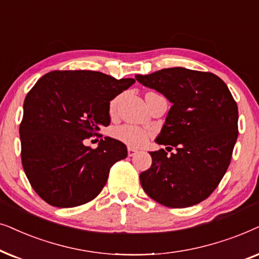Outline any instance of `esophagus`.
I'll return each instance as SVG.
<instances>
[{"mask_svg":"<svg viewBox=\"0 0 259 259\" xmlns=\"http://www.w3.org/2000/svg\"><path fill=\"white\" fill-rule=\"evenodd\" d=\"M137 153H139V151H137L136 149H134V148H127V155H129L130 157L135 156Z\"/></svg>","mask_w":259,"mask_h":259,"instance_id":"esophagus-1","label":"esophagus"}]
</instances>
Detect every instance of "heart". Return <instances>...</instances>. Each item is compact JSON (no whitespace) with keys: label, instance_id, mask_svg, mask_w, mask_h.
Wrapping results in <instances>:
<instances>
[{"label":"heart","instance_id":"heart-1","mask_svg":"<svg viewBox=\"0 0 259 259\" xmlns=\"http://www.w3.org/2000/svg\"><path fill=\"white\" fill-rule=\"evenodd\" d=\"M117 105V98L112 99L109 104V111L113 112ZM111 135L115 140L119 141L129 147H141L149 139V132L144 127L134 125V124H123L113 127Z\"/></svg>","mask_w":259,"mask_h":259}]
</instances>
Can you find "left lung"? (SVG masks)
I'll return each mask as SVG.
<instances>
[{
  "mask_svg": "<svg viewBox=\"0 0 259 259\" xmlns=\"http://www.w3.org/2000/svg\"><path fill=\"white\" fill-rule=\"evenodd\" d=\"M137 81L161 92L171 108L156 142L177 149L151 151L140 175L143 191L158 204L184 208L207 199L229 168L238 137V106L211 72L163 68Z\"/></svg>",
  "mask_w": 259,
  "mask_h": 259,
  "instance_id": "left-lung-1",
  "label": "left lung"
}]
</instances>
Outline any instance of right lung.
<instances>
[{"label": "right lung", "mask_w": 259, "mask_h": 259, "mask_svg": "<svg viewBox=\"0 0 259 259\" xmlns=\"http://www.w3.org/2000/svg\"><path fill=\"white\" fill-rule=\"evenodd\" d=\"M134 82L96 71H52L27 94L20 124L22 167L44 201L74 207L102 192L110 168L127 156L126 147L111 137L95 149L84 141L102 136L110 101Z\"/></svg>", "instance_id": "obj_1"}]
</instances>
